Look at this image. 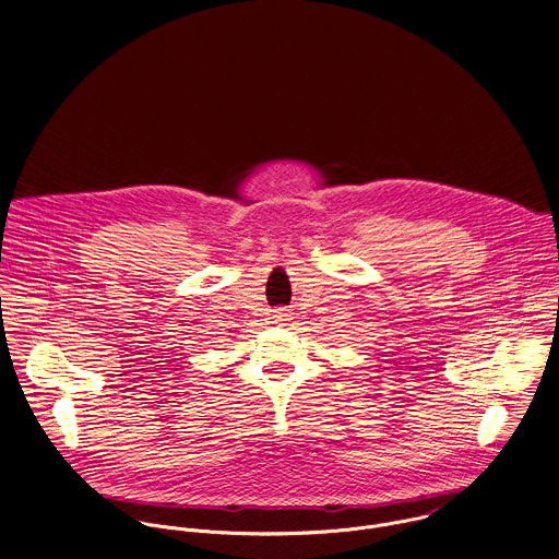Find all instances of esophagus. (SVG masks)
<instances>
[{
	"instance_id": "34e87169",
	"label": "esophagus",
	"mask_w": 559,
	"mask_h": 559,
	"mask_svg": "<svg viewBox=\"0 0 559 559\" xmlns=\"http://www.w3.org/2000/svg\"><path fill=\"white\" fill-rule=\"evenodd\" d=\"M290 310H286V308H280V310H275L273 312V319H275V322H286V320H290Z\"/></svg>"
}]
</instances>
